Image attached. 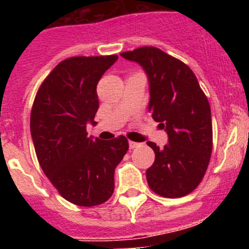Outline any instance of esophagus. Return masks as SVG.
Returning <instances> with one entry per match:
<instances>
[{"instance_id":"esophagus-1","label":"esophagus","mask_w":249,"mask_h":249,"mask_svg":"<svg viewBox=\"0 0 249 249\" xmlns=\"http://www.w3.org/2000/svg\"><path fill=\"white\" fill-rule=\"evenodd\" d=\"M128 144H129V148L133 149V148H137L141 143H138V142H133V141H129Z\"/></svg>"}]
</instances>
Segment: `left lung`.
<instances>
[{"mask_svg":"<svg viewBox=\"0 0 249 249\" xmlns=\"http://www.w3.org/2000/svg\"><path fill=\"white\" fill-rule=\"evenodd\" d=\"M137 62L149 82L148 109L168 143L155 151V162L147 169L152 191L167 198L183 197L195 191L207 171L212 153V118L206 94L186 63L156 47H140L121 53Z\"/></svg>","mask_w":249,"mask_h":249,"instance_id":"8db88e82","label":"left lung"}]
</instances>
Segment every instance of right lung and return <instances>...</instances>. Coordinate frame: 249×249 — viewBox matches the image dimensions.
Instances as JSON below:
<instances>
[{
    "label": "right lung",
    "instance_id": "add662e5",
    "mask_svg": "<svg viewBox=\"0 0 249 249\" xmlns=\"http://www.w3.org/2000/svg\"><path fill=\"white\" fill-rule=\"evenodd\" d=\"M117 54L71 57L59 62L38 89L31 111V136L39 166L71 203L98 206L114 191V169L128 151V141L87 136L96 124L97 83Z\"/></svg>",
    "mask_w": 249,
    "mask_h": 249
}]
</instances>
